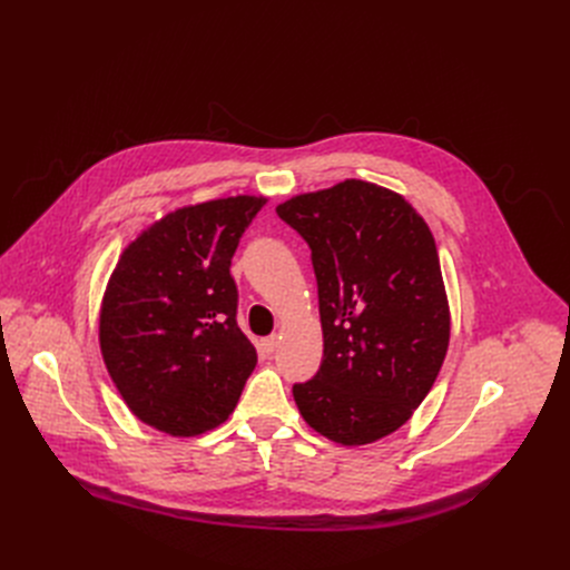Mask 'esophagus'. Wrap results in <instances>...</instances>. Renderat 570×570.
<instances>
[{"instance_id":"1","label":"esophagus","mask_w":570,"mask_h":570,"mask_svg":"<svg viewBox=\"0 0 570 570\" xmlns=\"http://www.w3.org/2000/svg\"><path fill=\"white\" fill-rule=\"evenodd\" d=\"M259 347L266 352V355H271V352H276L278 347V338L276 336H266L259 341Z\"/></svg>"}]
</instances>
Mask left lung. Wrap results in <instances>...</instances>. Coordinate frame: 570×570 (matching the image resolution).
<instances>
[{
  "label": "left lung",
  "instance_id": "left-lung-1",
  "mask_svg": "<svg viewBox=\"0 0 570 570\" xmlns=\"http://www.w3.org/2000/svg\"><path fill=\"white\" fill-rule=\"evenodd\" d=\"M311 246L324 355L292 387L308 426L341 445L375 443L413 417L450 343L436 240L399 193L347 178L276 206Z\"/></svg>",
  "mask_w": 570,
  "mask_h": 570
}]
</instances>
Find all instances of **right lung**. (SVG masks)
Masks as SVG:
<instances>
[{
	"label": "right lung",
	"instance_id": "right-lung-1",
	"mask_svg": "<svg viewBox=\"0 0 570 570\" xmlns=\"http://www.w3.org/2000/svg\"><path fill=\"white\" fill-rule=\"evenodd\" d=\"M266 197L183 206L122 250L99 311V347L141 422L199 436L236 409L257 352L236 324L229 274L238 240Z\"/></svg>",
	"mask_w": 570,
	"mask_h": 570
}]
</instances>
